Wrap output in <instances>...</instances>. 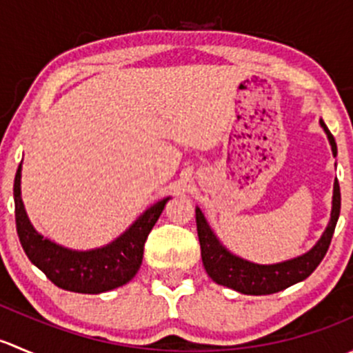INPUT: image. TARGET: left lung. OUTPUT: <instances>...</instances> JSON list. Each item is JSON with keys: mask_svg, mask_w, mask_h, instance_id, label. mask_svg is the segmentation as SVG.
I'll return each mask as SVG.
<instances>
[{"mask_svg": "<svg viewBox=\"0 0 353 353\" xmlns=\"http://www.w3.org/2000/svg\"><path fill=\"white\" fill-rule=\"evenodd\" d=\"M319 123L325 128L331 143V150H333V155L336 157V143H334L333 134L330 133V130L323 121H319ZM340 184H338V181H334L331 220L323 237L309 252L299 256V258L290 259V261L279 263V265H254V263H249L245 259L230 254L216 241V237L213 236L212 229L206 223L201 210L196 208L198 237L199 245H201V259L206 273L219 285H225L248 295L276 294V292L294 285V283L302 282V280L307 279L318 268V265L325 258L326 251H328L331 244L334 227H336L338 216H340Z\"/></svg>", "mask_w": 353, "mask_h": 353, "instance_id": "1", "label": "left lung"}]
</instances>
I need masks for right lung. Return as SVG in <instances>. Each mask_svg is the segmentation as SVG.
I'll return each mask as SVG.
<instances>
[{
    "instance_id": "obj_1",
    "label": "right lung",
    "mask_w": 353,
    "mask_h": 353,
    "mask_svg": "<svg viewBox=\"0 0 353 353\" xmlns=\"http://www.w3.org/2000/svg\"><path fill=\"white\" fill-rule=\"evenodd\" d=\"M20 172L15 174L17 234L25 254L54 285L78 294H101L130 282L140 270L143 245L169 198L155 203L114 243L94 251H71L35 232L20 198Z\"/></svg>"
}]
</instances>
